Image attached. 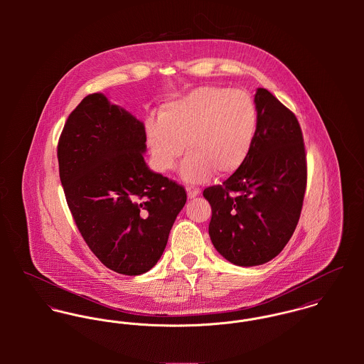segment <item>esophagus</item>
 <instances>
[{
	"label": "esophagus",
	"instance_id": "34e87169",
	"mask_svg": "<svg viewBox=\"0 0 364 364\" xmlns=\"http://www.w3.org/2000/svg\"><path fill=\"white\" fill-rule=\"evenodd\" d=\"M186 192H188V198H189V199H193V198H196V196L199 195L200 189H199V188H196V186H191V185H188V186H186Z\"/></svg>",
	"mask_w": 364,
	"mask_h": 364
}]
</instances>
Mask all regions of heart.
I'll return each instance as SVG.
<instances>
[{
	"label": "heart",
	"mask_w": 364,
	"mask_h": 364,
	"mask_svg": "<svg viewBox=\"0 0 364 364\" xmlns=\"http://www.w3.org/2000/svg\"><path fill=\"white\" fill-rule=\"evenodd\" d=\"M258 127V109L244 91L199 87L162 106L146 120V136L156 171H171L185 151L181 175L208 181L214 171L231 175L250 156Z\"/></svg>",
	"instance_id": "1"
}]
</instances>
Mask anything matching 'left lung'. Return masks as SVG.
Segmentation results:
<instances>
[{"mask_svg": "<svg viewBox=\"0 0 364 364\" xmlns=\"http://www.w3.org/2000/svg\"><path fill=\"white\" fill-rule=\"evenodd\" d=\"M258 127L251 153L223 185L203 191L211 206L208 235L234 264L257 266L290 241L307 188V154L296 114L258 88Z\"/></svg>", "mask_w": 364, "mask_h": 364, "instance_id": "left-lung-1", "label": "left lung"}]
</instances>
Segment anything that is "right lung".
Returning <instances> with one entry per match:
<instances>
[{"label": "right lung", "mask_w": 364, "mask_h": 364, "mask_svg": "<svg viewBox=\"0 0 364 364\" xmlns=\"http://www.w3.org/2000/svg\"><path fill=\"white\" fill-rule=\"evenodd\" d=\"M144 124L102 94L70 113L57 144L65 200L84 241L113 272L137 276L161 258L186 191L149 169Z\"/></svg>", "instance_id": "right-lung-1"}]
</instances>
